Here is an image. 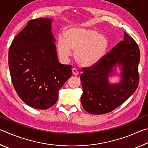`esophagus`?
<instances>
[{"mask_svg":"<svg viewBox=\"0 0 148 148\" xmlns=\"http://www.w3.org/2000/svg\"><path fill=\"white\" fill-rule=\"evenodd\" d=\"M72 74L74 75V76H77V75L79 74L78 71H77V70L75 68H73L72 69Z\"/></svg>","mask_w":148,"mask_h":148,"instance_id":"esophagus-1","label":"esophagus"}]
</instances>
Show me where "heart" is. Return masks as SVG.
Wrapping results in <instances>:
<instances>
[{
  "label": "heart",
  "mask_w": 148,
  "mask_h": 148,
  "mask_svg": "<svg viewBox=\"0 0 148 148\" xmlns=\"http://www.w3.org/2000/svg\"><path fill=\"white\" fill-rule=\"evenodd\" d=\"M64 39L59 37L57 42L59 56L67 62L75 50L74 58L80 66L88 68L101 61L108 47V41L96 30L74 27L66 30Z\"/></svg>",
  "instance_id": "heart-1"
}]
</instances>
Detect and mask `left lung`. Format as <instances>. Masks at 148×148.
<instances>
[{
  "label": "left lung",
  "instance_id": "8db88e82",
  "mask_svg": "<svg viewBox=\"0 0 148 148\" xmlns=\"http://www.w3.org/2000/svg\"><path fill=\"white\" fill-rule=\"evenodd\" d=\"M140 50L136 42L124 32V38L97 64L83 68L80 76L83 89L81 102L85 110L95 115L108 113L134 93L138 86ZM120 82L110 83L109 77L117 75Z\"/></svg>",
  "mask_w": 148,
  "mask_h": 148
}]
</instances>
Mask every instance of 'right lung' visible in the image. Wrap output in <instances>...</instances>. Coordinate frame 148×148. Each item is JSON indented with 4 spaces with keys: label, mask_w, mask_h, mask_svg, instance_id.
Segmentation results:
<instances>
[{
    "label": "right lung",
    "mask_w": 148,
    "mask_h": 148,
    "mask_svg": "<svg viewBox=\"0 0 148 148\" xmlns=\"http://www.w3.org/2000/svg\"><path fill=\"white\" fill-rule=\"evenodd\" d=\"M52 21L49 18L29 21L9 49L14 89L25 103L39 110L56 103L59 89L72 76L71 65L62 64L58 60Z\"/></svg>",
    "instance_id": "right-lung-1"
}]
</instances>
